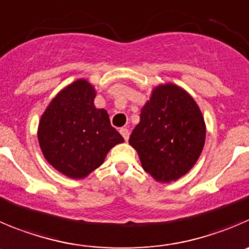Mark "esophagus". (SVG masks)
<instances>
[{"mask_svg": "<svg viewBox=\"0 0 249 249\" xmlns=\"http://www.w3.org/2000/svg\"><path fill=\"white\" fill-rule=\"evenodd\" d=\"M120 134H122V135H123V138L125 139V141H127V140H129L130 131H129V130L126 129V127H122V129H120Z\"/></svg>", "mask_w": 249, "mask_h": 249, "instance_id": "34e87169", "label": "esophagus"}]
</instances>
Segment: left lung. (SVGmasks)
Here are the masks:
<instances>
[{"instance_id": "left-lung-1", "label": "left lung", "mask_w": 249, "mask_h": 249, "mask_svg": "<svg viewBox=\"0 0 249 249\" xmlns=\"http://www.w3.org/2000/svg\"><path fill=\"white\" fill-rule=\"evenodd\" d=\"M203 114L183 88L167 83L152 90L129 143L142 168L159 182L177 180L198 161L205 143Z\"/></svg>"}]
</instances>
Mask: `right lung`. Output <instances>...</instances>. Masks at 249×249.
I'll return each mask as SVG.
<instances>
[{
  "label": "right lung",
  "instance_id": "right-lung-1",
  "mask_svg": "<svg viewBox=\"0 0 249 249\" xmlns=\"http://www.w3.org/2000/svg\"><path fill=\"white\" fill-rule=\"evenodd\" d=\"M96 90L77 80L55 97L41 115L38 140L46 161L70 178H85L124 139L104 109L94 107Z\"/></svg>",
  "mask_w": 249,
  "mask_h": 249
}]
</instances>
